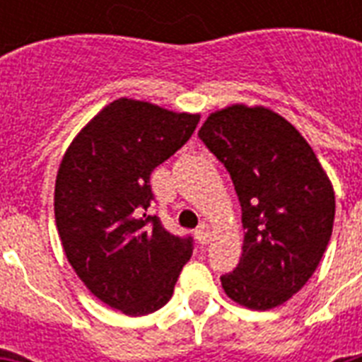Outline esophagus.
I'll return each mask as SVG.
<instances>
[{
    "label": "esophagus",
    "mask_w": 362,
    "mask_h": 362,
    "mask_svg": "<svg viewBox=\"0 0 362 362\" xmlns=\"http://www.w3.org/2000/svg\"><path fill=\"white\" fill-rule=\"evenodd\" d=\"M195 238L201 246H206L210 240H212V231H210V227L206 223H201V226L195 229Z\"/></svg>",
    "instance_id": "1"
}]
</instances>
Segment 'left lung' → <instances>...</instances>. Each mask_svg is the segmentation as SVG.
Listing matches in <instances>:
<instances>
[{
  "instance_id": "8db88e82",
  "label": "left lung",
  "mask_w": 362,
  "mask_h": 362,
  "mask_svg": "<svg viewBox=\"0 0 362 362\" xmlns=\"http://www.w3.org/2000/svg\"><path fill=\"white\" fill-rule=\"evenodd\" d=\"M199 136L229 170L246 229L240 261L221 287L240 306L276 308L303 289L331 240V180L306 139L264 107L216 110Z\"/></svg>"
}]
</instances>
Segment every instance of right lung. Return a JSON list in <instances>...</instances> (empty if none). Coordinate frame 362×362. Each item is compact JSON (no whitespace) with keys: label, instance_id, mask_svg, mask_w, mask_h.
I'll list each match as a JSON object with an SVG mask.
<instances>
[{"label":"right lung","instance_id":"1","mask_svg":"<svg viewBox=\"0 0 362 362\" xmlns=\"http://www.w3.org/2000/svg\"><path fill=\"white\" fill-rule=\"evenodd\" d=\"M199 115L120 98L99 110L65 150L54 216L67 261L84 286L139 317L169 303L192 237L165 231L146 210L150 175L187 142Z\"/></svg>","mask_w":362,"mask_h":362}]
</instances>
